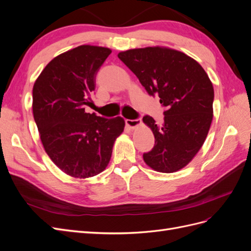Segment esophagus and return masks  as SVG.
<instances>
[{"label": "esophagus", "mask_w": 251, "mask_h": 251, "mask_svg": "<svg viewBox=\"0 0 251 251\" xmlns=\"http://www.w3.org/2000/svg\"><path fill=\"white\" fill-rule=\"evenodd\" d=\"M126 124L127 126H130L131 128H135L136 126H138L141 125V118L137 119H126Z\"/></svg>", "instance_id": "obj_1"}]
</instances>
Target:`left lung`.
Returning <instances> with one entry per match:
<instances>
[{"instance_id": "1", "label": "left lung", "mask_w": 251, "mask_h": 251, "mask_svg": "<svg viewBox=\"0 0 251 251\" xmlns=\"http://www.w3.org/2000/svg\"><path fill=\"white\" fill-rule=\"evenodd\" d=\"M118 57L164 108L162 126L149 115L142 118L155 136L144 162L161 173L184 168L203 146L212 120L215 94L208 75L195 59L169 48L131 49Z\"/></svg>"}]
</instances>
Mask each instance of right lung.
Returning <instances> with one entry per match:
<instances>
[{
  "mask_svg": "<svg viewBox=\"0 0 251 251\" xmlns=\"http://www.w3.org/2000/svg\"><path fill=\"white\" fill-rule=\"evenodd\" d=\"M109 48L82 45L53 58L32 90V110L45 151L64 173L89 178L101 173L114 142L124 132L121 117L86 113L93 104L97 72L111 54Z\"/></svg>",
  "mask_w": 251,
  "mask_h": 251,
  "instance_id": "right-lung-1",
  "label": "right lung"
}]
</instances>
